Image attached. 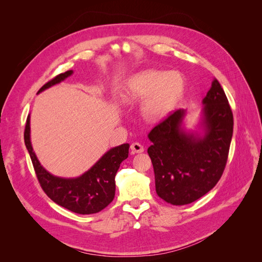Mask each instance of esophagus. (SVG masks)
<instances>
[{
	"instance_id": "1",
	"label": "esophagus",
	"mask_w": 262,
	"mask_h": 262,
	"mask_svg": "<svg viewBox=\"0 0 262 262\" xmlns=\"http://www.w3.org/2000/svg\"><path fill=\"white\" fill-rule=\"evenodd\" d=\"M131 150H132V153H143L144 147H143V145L138 143V142H134V143L131 144Z\"/></svg>"
}]
</instances>
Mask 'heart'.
Segmentation results:
<instances>
[{
  "label": "heart",
  "instance_id": "obj_1",
  "mask_svg": "<svg viewBox=\"0 0 262 262\" xmlns=\"http://www.w3.org/2000/svg\"><path fill=\"white\" fill-rule=\"evenodd\" d=\"M185 91V80L176 71L145 70L126 81L121 98L131 105L143 100L142 115L147 120L157 121L175 108Z\"/></svg>",
  "mask_w": 262,
  "mask_h": 262
}]
</instances>
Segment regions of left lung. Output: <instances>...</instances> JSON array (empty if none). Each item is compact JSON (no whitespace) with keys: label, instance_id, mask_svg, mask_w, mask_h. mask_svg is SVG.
<instances>
[{"label":"left lung","instance_id":"obj_1","mask_svg":"<svg viewBox=\"0 0 262 262\" xmlns=\"http://www.w3.org/2000/svg\"><path fill=\"white\" fill-rule=\"evenodd\" d=\"M194 130L187 129L186 109H177L148 133L157 195L172 205L200 199L224 171L233 137V114L217 80L202 100Z\"/></svg>","mask_w":262,"mask_h":262}]
</instances>
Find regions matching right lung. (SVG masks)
Instances as JSON below:
<instances>
[{
  "mask_svg": "<svg viewBox=\"0 0 262 262\" xmlns=\"http://www.w3.org/2000/svg\"><path fill=\"white\" fill-rule=\"evenodd\" d=\"M72 74L73 70L59 74L45 84L38 94L63 82ZM24 139L40 186L53 202L77 214H94L104 210L114 200L115 177L120 164L129 155L128 143L108 149L81 176L66 178L52 175L37 158L30 140V116L27 117Z\"/></svg>",
  "mask_w": 262,
  "mask_h": 262,
  "instance_id": "right-lung-1",
  "label": "right lung"
}]
</instances>
